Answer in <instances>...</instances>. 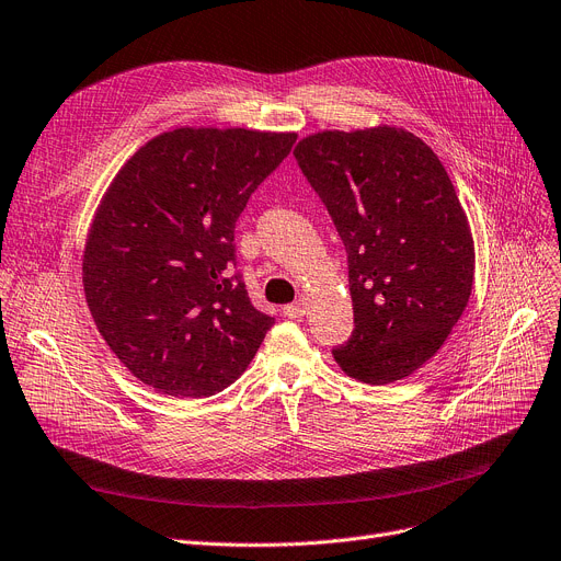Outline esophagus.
Here are the masks:
<instances>
[{"instance_id":"obj_1","label":"esophagus","mask_w":561,"mask_h":561,"mask_svg":"<svg viewBox=\"0 0 561 561\" xmlns=\"http://www.w3.org/2000/svg\"><path fill=\"white\" fill-rule=\"evenodd\" d=\"M283 312H285V318H289V320H297V318H304L306 316V301H297V304H287V306H283Z\"/></svg>"}]
</instances>
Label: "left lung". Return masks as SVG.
Segmentation results:
<instances>
[{
	"label": "left lung",
	"mask_w": 561,
	"mask_h": 561,
	"mask_svg": "<svg viewBox=\"0 0 561 561\" xmlns=\"http://www.w3.org/2000/svg\"><path fill=\"white\" fill-rule=\"evenodd\" d=\"M295 156L347 251L354 331L335 364L375 387L410 377L449 339L474 285V239L449 174L396 126L312 133Z\"/></svg>",
	"instance_id": "1"
}]
</instances>
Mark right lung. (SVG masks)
Wrapping results in <instances>:
<instances>
[{
  "label": "right lung",
  "instance_id": "add662e5",
  "mask_svg": "<svg viewBox=\"0 0 561 561\" xmlns=\"http://www.w3.org/2000/svg\"><path fill=\"white\" fill-rule=\"evenodd\" d=\"M295 140L174 128L142 145L107 186L84 243V299L110 350L153 391H222L274 327L234 274V222Z\"/></svg>",
  "mask_w": 561,
  "mask_h": 561
}]
</instances>
